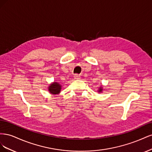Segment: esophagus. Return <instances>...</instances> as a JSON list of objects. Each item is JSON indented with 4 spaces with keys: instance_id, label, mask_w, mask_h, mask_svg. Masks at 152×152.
<instances>
[{
    "instance_id": "34e87169",
    "label": "esophagus",
    "mask_w": 152,
    "mask_h": 152,
    "mask_svg": "<svg viewBox=\"0 0 152 152\" xmlns=\"http://www.w3.org/2000/svg\"><path fill=\"white\" fill-rule=\"evenodd\" d=\"M74 79H80V76L79 75H78V74H75V75H74Z\"/></svg>"
}]
</instances>
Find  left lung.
Here are the masks:
<instances>
[{"mask_svg":"<svg viewBox=\"0 0 152 152\" xmlns=\"http://www.w3.org/2000/svg\"><path fill=\"white\" fill-rule=\"evenodd\" d=\"M102 91H103V87H100L99 89H98V92H99V93H101V92H102Z\"/></svg>","mask_w":152,"mask_h":152,"instance_id":"left-lung-1","label":"left lung"}]
</instances>
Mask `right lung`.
<instances>
[{"label":"right lung","instance_id":"obj_1","mask_svg":"<svg viewBox=\"0 0 152 152\" xmlns=\"http://www.w3.org/2000/svg\"><path fill=\"white\" fill-rule=\"evenodd\" d=\"M48 89L49 93L52 94H58L60 93L61 89V86L59 84L58 82H54L48 87Z\"/></svg>","mask_w":152,"mask_h":152}]
</instances>
